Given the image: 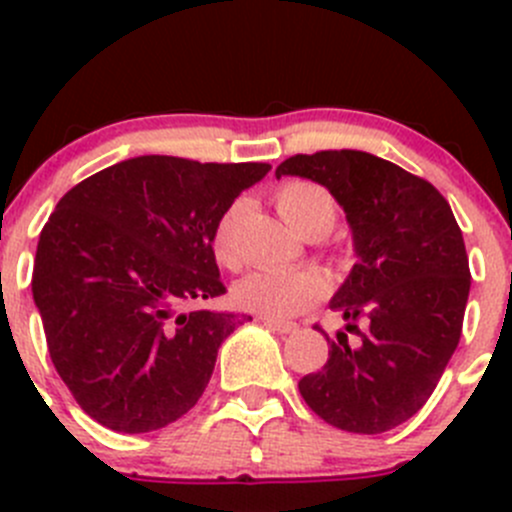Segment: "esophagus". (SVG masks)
<instances>
[{"mask_svg":"<svg viewBox=\"0 0 512 512\" xmlns=\"http://www.w3.org/2000/svg\"><path fill=\"white\" fill-rule=\"evenodd\" d=\"M262 324H267V327L275 329V332L280 334H294L299 329L294 322H282V319H272V317H262Z\"/></svg>","mask_w":512,"mask_h":512,"instance_id":"34e87169","label":"esophagus"}]
</instances>
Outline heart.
Returning <instances> with one entry per match:
<instances>
[{"instance_id":"obj_1","label":"heart","mask_w":512,"mask_h":512,"mask_svg":"<svg viewBox=\"0 0 512 512\" xmlns=\"http://www.w3.org/2000/svg\"><path fill=\"white\" fill-rule=\"evenodd\" d=\"M282 220L299 235L317 240L332 230L337 205L324 185L312 180H287L275 190ZM240 205H230L213 227V257L225 270H235V218ZM327 294V280L314 270H257L232 287V302L240 309L272 319H289Z\"/></svg>"}]
</instances>
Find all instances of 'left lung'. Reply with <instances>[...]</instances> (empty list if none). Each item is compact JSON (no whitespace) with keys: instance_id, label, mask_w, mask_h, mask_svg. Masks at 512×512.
<instances>
[{"instance_id":"8db88e82","label":"left lung","mask_w":512,"mask_h":512,"mask_svg":"<svg viewBox=\"0 0 512 512\" xmlns=\"http://www.w3.org/2000/svg\"><path fill=\"white\" fill-rule=\"evenodd\" d=\"M280 175L329 188L359 255L332 299L356 342L327 337V364L299 381V394L342 431L396 428L426 404L461 342L471 270L451 205L428 180L364 151L297 153Z\"/></svg>"}]
</instances>
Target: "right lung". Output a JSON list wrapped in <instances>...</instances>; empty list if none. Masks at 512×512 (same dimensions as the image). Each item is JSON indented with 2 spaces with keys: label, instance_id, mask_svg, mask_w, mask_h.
<instances>
[{
  "label": "right lung",
  "instance_id": "add662e5",
  "mask_svg": "<svg viewBox=\"0 0 512 512\" xmlns=\"http://www.w3.org/2000/svg\"><path fill=\"white\" fill-rule=\"evenodd\" d=\"M270 163L141 156L81 180L39 235L32 292L46 347L101 426L148 433L188 414L247 314L193 309L227 289L213 227Z\"/></svg>",
  "mask_w": 512,
  "mask_h": 512
}]
</instances>
